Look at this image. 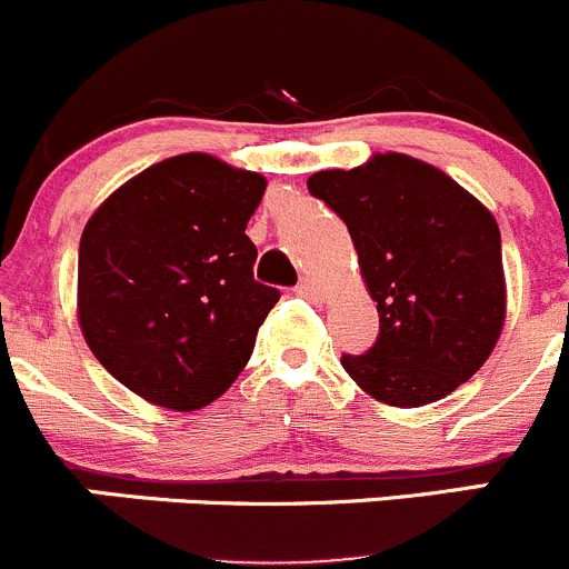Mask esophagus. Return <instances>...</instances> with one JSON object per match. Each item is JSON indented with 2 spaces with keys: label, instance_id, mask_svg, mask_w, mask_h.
Instances as JSON below:
<instances>
[{
  "label": "esophagus",
  "instance_id": "1",
  "mask_svg": "<svg viewBox=\"0 0 569 569\" xmlns=\"http://www.w3.org/2000/svg\"><path fill=\"white\" fill-rule=\"evenodd\" d=\"M296 292H298V296L309 298V301H318V303L326 301V290L318 282H315V279H301V282H298V287H296Z\"/></svg>",
  "mask_w": 569,
  "mask_h": 569
}]
</instances>
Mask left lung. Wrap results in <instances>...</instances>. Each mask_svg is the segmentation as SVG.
Segmentation results:
<instances>
[{
  "instance_id": "obj_1",
  "label": "left lung",
  "mask_w": 569,
  "mask_h": 569,
  "mask_svg": "<svg viewBox=\"0 0 569 569\" xmlns=\"http://www.w3.org/2000/svg\"><path fill=\"white\" fill-rule=\"evenodd\" d=\"M307 188L346 221L379 309V340L368 353H346V373L370 398L401 409L465 385L506 320L492 212L446 171L401 151L351 171H318Z\"/></svg>"
}]
</instances>
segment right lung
I'll return each instance as SVG.
<instances>
[{
	"label": "right lung",
	"instance_id": "add662e5",
	"mask_svg": "<svg viewBox=\"0 0 569 569\" xmlns=\"http://www.w3.org/2000/svg\"><path fill=\"white\" fill-rule=\"evenodd\" d=\"M266 177L204 151L112 190L82 229L77 320L112 379L196 412L232 387L279 290L254 279L246 223Z\"/></svg>",
	"mask_w": 569,
	"mask_h": 569
}]
</instances>
